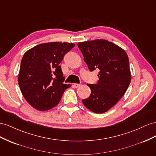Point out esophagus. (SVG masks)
Listing matches in <instances>:
<instances>
[{"label":"esophagus","instance_id":"obj_1","mask_svg":"<svg viewBox=\"0 0 156 156\" xmlns=\"http://www.w3.org/2000/svg\"><path fill=\"white\" fill-rule=\"evenodd\" d=\"M81 86V84L80 83H74L73 85V87H75V88H77V87H79L80 86Z\"/></svg>","mask_w":156,"mask_h":156}]
</instances>
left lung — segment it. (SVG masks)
I'll return each instance as SVG.
<instances>
[{"instance_id": "left-lung-1", "label": "left lung", "mask_w": 156, "mask_h": 156, "mask_svg": "<svg viewBox=\"0 0 156 156\" xmlns=\"http://www.w3.org/2000/svg\"><path fill=\"white\" fill-rule=\"evenodd\" d=\"M78 46L90 70H99L97 83L87 84L91 95L82 103L93 112H106L123 96L130 84L128 56L122 48L103 39L79 42Z\"/></svg>"}]
</instances>
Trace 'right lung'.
Masks as SVG:
<instances>
[{
  "label": "right lung",
  "instance_id": "add662e5",
  "mask_svg": "<svg viewBox=\"0 0 156 156\" xmlns=\"http://www.w3.org/2000/svg\"><path fill=\"white\" fill-rule=\"evenodd\" d=\"M73 43L49 42L39 44L25 53L21 59L18 83L25 100L40 111L58 105L70 84L65 77L60 63Z\"/></svg>",
  "mask_w": 156,
  "mask_h": 156
}]
</instances>
